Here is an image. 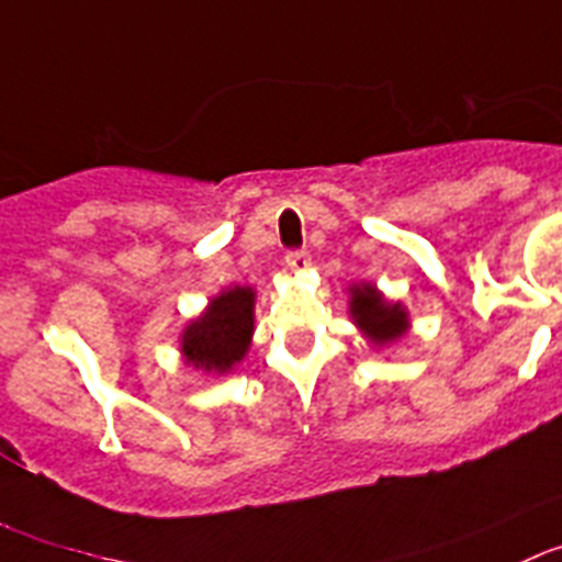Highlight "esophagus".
<instances>
[{
  "instance_id": "34e87169",
  "label": "esophagus",
  "mask_w": 562,
  "mask_h": 562,
  "mask_svg": "<svg viewBox=\"0 0 562 562\" xmlns=\"http://www.w3.org/2000/svg\"><path fill=\"white\" fill-rule=\"evenodd\" d=\"M285 266L291 271H305L311 266V255L305 249H293L285 255Z\"/></svg>"
}]
</instances>
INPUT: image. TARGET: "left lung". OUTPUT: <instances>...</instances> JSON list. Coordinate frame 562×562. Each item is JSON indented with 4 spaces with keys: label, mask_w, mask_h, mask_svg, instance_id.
I'll return each instance as SVG.
<instances>
[{
    "label": "left lung",
    "mask_w": 562,
    "mask_h": 562,
    "mask_svg": "<svg viewBox=\"0 0 562 562\" xmlns=\"http://www.w3.org/2000/svg\"><path fill=\"white\" fill-rule=\"evenodd\" d=\"M349 313H352L355 324L363 329V335L374 346L400 340L407 333V327H411V318H407L405 307L400 302H387L371 282L352 285Z\"/></svg>",
    "instance_id": "obj_1"
}]
</instances>
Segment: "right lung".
Masks as SVG:
<instances>
[{
    "label": "right lung",
    "mask_w": 562,
    "mask_h": 562,
    "mask_svg": "<svg viewBox=\"0 0 562 562\" xmlns=\"http://www.w3.org/2000/svg\"><path fill=\"white\" fill-rule=\"evenodd\" d=\"M255 333V291L227 288L210 299L207 311L193 318L180 338V352L193 369L227 374L240 363Z\"/></svg>",
    "instance_id": "right-lung-1"
}]
</instances>
